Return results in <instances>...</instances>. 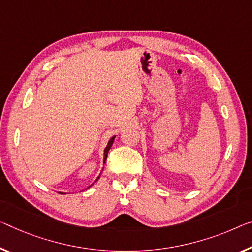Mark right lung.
Masks as SVG:
<instances>
[{"label":"right lung","mask_w":252,"mask_h":252,"mask_svg":"<svg viewBox=\"0 0 252 252\" xmlns=\"http://www.w3.org/2000/svg\"><path fill=\"white\" fill-rule=\"evenodd\" d=\"M115 137H116V136H113V137H111V138L109 139V142H108V144H107V146H106V149H104V152H103V164L106 163V160H107L108 152H109V150H110V148H111V145H113V143H114V139H115ZM99 178H100V176H99L98 178H96L95 181L98 180ZM94 184H92V185H94ZM92 185H91V186H92Z\"/></svg>","instance_id":"1"}]
</instances>
